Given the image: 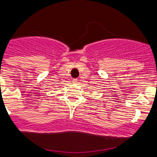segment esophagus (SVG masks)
Masks as SVG:
<instances>
[{
	"mask_svg": "<svg viewBox=\"0 0 157 157\" xmlns=\"http://www.w3.org/2000/svg\"><path fill=\"white\" fill-rule=\"evenodd\" d=\"M72 83H73V84H77V83H78V81H77V79H74V80L72 81Z\"/></svg>",
	"mask_w": 157,
	"mask_h": 157,
	"instance_id": "esophagus-1",
	"label": "esophagus"
}]
</instances>
